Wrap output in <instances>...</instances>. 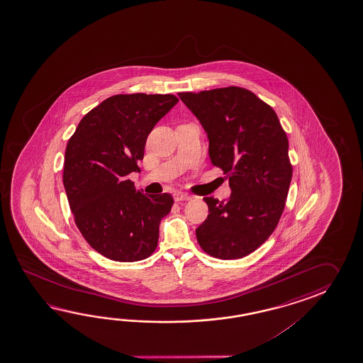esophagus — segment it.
Returning <instances> with one entry per match:
<instances>
[{"instance_id":"esophagus-1","label":"esophagus","mask_w":363,"mask_h":363,"mask_svg":"<svg viewBox=\"0 0 363 363\" xmlns=\"http://www.w3.org/2000/svg\"><path fill=\"white\" fill-rule=\"evenodd\" d=\"M174 199H175V201H177V202H183V201L191 200L192 197H191L189 194H186V193L178 192L174 194Z\"/></svg>"}]
</instances>
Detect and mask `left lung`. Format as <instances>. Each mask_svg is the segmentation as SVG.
Listing matches in <instances>:
<instances>
[{
    "instance_id": "1",
    "label": "left lung",
    "mask_w": 363,
    "mask_h": 363,
    "mask_svg": "<svg viewBox=\"0 0 363 363\" xmlns=\"http://www.w3.org/2000/svg\"><path fill=\"white\" fill-rule=\"evenodd\" d=\"M208 132L211 163L230 180L231 196L205 197L206 220L196 230L201 249L219 259L253 253L284 211L292 163L274 108L241 86L179 93Z\"/></svg>"
}]
</instances>
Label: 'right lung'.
Instances as JSON below:
<instances>
[{
    "instance_id": "obj_1",
    "label": "right lung",
    "mask_w": 363,
    "mask_h": 363,
    "mask_svg": "<svg viewBox=\"0 0 363 363\" xmlns=\"http://www.w3.org/2000/svg\"><path fill=\"white\" fill-rule=\"evenodd\" d=\"M174 94H116L86 113L69 138L63 185L85 241L116 262L155 253L169 193L147 196L127 178L140 171L147 135L178 102Z\"/></svg>"
}]
</instances>
